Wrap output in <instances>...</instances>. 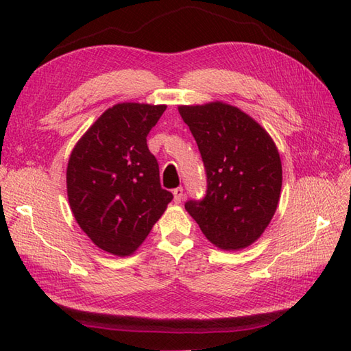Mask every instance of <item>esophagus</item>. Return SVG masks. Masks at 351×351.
<instances>
[{"label": "esophagus", "mask_w": 351, "mask_h": 351, "mask_svg": "<svg viewBox=\"0 0 351 351\" xmlns=\"http://www.w3.org/2000/svg\"><path fill=\"white\" fill-rule=\"evenodd\" d=\"M173 200H175V204H181L182 202V200H184V190H182V187H178V189L173 190Z\"/></svg>", "instance_id": "esophagus-1"}]
</instances>
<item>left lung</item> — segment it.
<instances>
[{
	"label": "left lung",
	"instance_id": "left-lung-1",
	"mask_svg": "<svg viewBox=\"0 0 351 351\" xmlns=\"http://www.w3.org/2000/svg\"><path fill=\"white\" fill-rule=\"evenodd\" d=\"M199 146L206 196L185 210L215 247H249L270 225L279 204L282 162L263 126L226 102L178 107Z\"/></svg>",
	"mask_w": 351,
	"mask_h": 351
}]
</instances>
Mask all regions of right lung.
Instances as JSON below:
<instances>
[{
  "label": "right lung",
  "instance_id": "right-lung-1",
  "mask_svg": "<svg viewBox=\"0 0 351 351\" xmlns=\"http://www.w3.org/2000/svg\"><path fill=\"white\" fill-rule=\"evenodd\" d=\"M167 106L121 102L106 110L72 149L66 187L73 217L95 245L136 252L173 199L162 190L146 137Z\"/></svg>",
  "mask_w": 351,
  "mask_h": 351
}]
</instances>
